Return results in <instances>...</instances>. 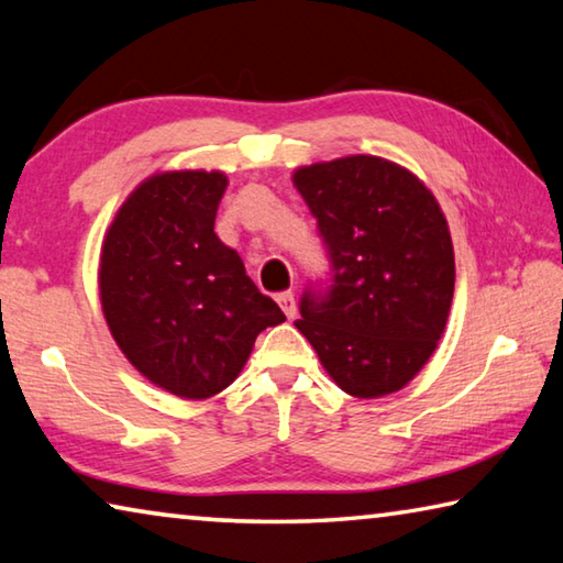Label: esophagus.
Here are the masks:
<instances>
[{
	"label": "esophagus",
	"mask_w": 563,
	"mask_h": 563,
	"mask_svg": "<svg viewBox=\"0 0 563 563\" xmlns=\"http://www.w3.org/2000/svg\"><path fill=\"white\" fill-rule=\"evenodd\" d=\"M275 300H278V305L283 308L285 316L295 318V298H292V292H278V295H275Z\"/></svg>",
	"instance_id": "34e87169"
}]
</instances>
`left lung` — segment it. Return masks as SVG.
<instances>
[{
	"label": "left lung",
	"mask_w": 563,
	"mask_h": 563,
	"mask_svg": "<svg viewBox=\"0 0 563 563\" xmlns=\"http://www.w3.org/2000/svg\"><path fill=\"white\" fill-rule=\"evenodd\" d=\"M330 283L310 285L295 320L340 389L383 397L412 379L442 338L454 295L450 228L432 190L377 156L298 168Z\"/></svg>",
	"instance_id": "left-lung-1"
}]
</instances>
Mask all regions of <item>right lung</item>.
I'll list each match as a JSON object with an SVG mask.
<instances>
[{
  "instance_id": "right-lung-1",
  "label": "right lung",
  "mask_w": 563,
  "mask_h": 563,
  "mask_svg": "<svg viewBox=\"0 0 563 563\" xmlns=\"http://www.w3.org/2000/svg\"><path fill=\"white\" fill-rule=\"evenodd\" d=\"M221 170H170L144 180L103 238L99 290L123 355L151 383L186 399L233 383L283 310L216 235Z\"/></svg>"
}]
</instances>
